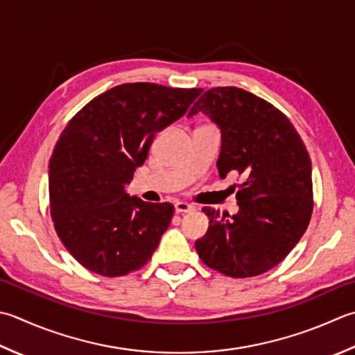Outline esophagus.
Instances as JSON below:
<instances>
[{
  "mask_svg": "<svg viewBox=\"0 0 355 355\" xmlns=\"http://www.w3.org/2000/svg\"><path fill=\"white\" fill-rule=\"evenodd\" d=\"M196 211V206L191 203H186V201H177L175 203V212L177 214H187Z\"/></svg>",
  "mask_w": 355,
  "mask_h": 355,
  "instance_id": "obj_1",
  "label": "esophagus"
}]
</instances>
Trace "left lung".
<instances>
[{
	"label": "left lung",
	"instance_id": "obj_1",
	"mask_svg": "<svg viewBox=\"0 0 355 355\" xmlns=\"http://www.w3.org/2000/svg\"><path fill=\"white\" fill-rule=\"evenodd\" d=\"M198 112L221 129L220 177H243L234 184L240 211L231 220L203 207L209 229L196 241L198 257L234 279L265 274L293 251L309 225L314 200L306 146L282 110L245 89L206 90L189 116Z\"/></svg>",
	"mask_w": 355,
	"mask_h": 355
}]
</instances>
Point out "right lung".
<instances>
[{
	"mask_svg": "<svg viewBox=\"0 0 355 355\" xmlns=\"http://www.w3.org/2000/svg\"><path fill=\"white\" fill-rule=\"evenodd\" d=\"M203 89L124 83L95 96L62 130L49 162L51 217L81 266L121 277L150 260L173 217L171 203L124 192L157 132L182 118Z\"/></svg>",
	"mask_w": 355,
	"mask_h": 355,
	"instance_id": "right-lung-1",
	"label": "right lung"
}]
</instances>
